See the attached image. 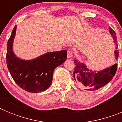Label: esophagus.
I'll list each match as a JSON object with an SVG mask.
<instances>
[{"label": "esophagus", "mask_w": 122, "mask_h": 122, "mask_svg": "<svg viewBox=\"0 0 122 122\" xmlns=\"http://www.w3.org/2000/svg\"><path fill=\"white\" fill-rule=\"evenodd\" d=\"M73 52L71 49H68L67 51V57L69 59H70L73 57Z\"/></svg>", "instance_id": "34e87169"}]
</instances>
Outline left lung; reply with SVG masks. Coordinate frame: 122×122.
Instances as JSON below:
<instances>
[{"label": "left lung", "instance_id": "8db88e82", "mask_svg": "<svg viewBox=\"0 0 122 122\" xmlns=\"http://www.w3.org/2000/svg\"><path fill=\"white\" fill-rule=\"evenodd\" d=\"M109 29L116 45L115 55L116 59H117L118 50L116 32L110 27ZM74 63L76 65L73 73L74 80L76 81L79 86L90 91L98 90L109 82L112 79L117 69V64H115L110 68H107L104 70L96 73L89 70L84 64L77 62L76 59L74 60Z\"/></svg>", "mask_w": 122, "mask_h": 122}]
</instances>
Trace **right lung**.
<instances>
[{"label": "right lung", "instance_id": "add662e5", "mask_svg": "<svg viewBox=\"0 0 122 122\" xmlns=\"http://www.w3.org/2000/svg\"><path fill=\"white\" fill-rule=\"evenodd\" d=\"M15 25L7 43L6 61L8 70L19 87L31 93L45 91L51 84L54 69L66 60L67 51L48 52L31 60L16 57L12 51Z\"/></svg>", "mask_w": 122, "mask_h": 122}]
</instances>
